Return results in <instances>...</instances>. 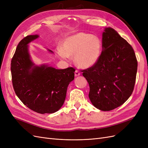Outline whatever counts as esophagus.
Masks as SVG:
<instances>
[{"instance_id": "obj_1", "label": "esophagus", "mask_w": 148, "mask_h": 148, "mask_svg": "<svg viewBox=\"0 0 148 148\" xmlns=\"http://www.w3.org/2000/svg\"><path fill=\"white\" fill-rule=\"evenodd\" d=\"M79 75H80V73L78 71L76 70L75 72V77H78V76H79Z\"/></svg>"}]
</instances>
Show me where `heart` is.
<instances>
[{"mask_svg":"<svg viewBox=\"0 0 148 148\" xmlns=\"http://www.w3.org/2000/svg\"><path fill=\"white\" fill-rule=\"evenodd\" d=\"M102 44L99 38L84 33H77L64 39L61 47L57 49L60 59L67 60L74 56L75 64L79 68L89 69L99 60Z\"/></svg>","mask_w":148,"mask_h":148,"instance_id":"heart-1","label":"heart"}]
</instances>
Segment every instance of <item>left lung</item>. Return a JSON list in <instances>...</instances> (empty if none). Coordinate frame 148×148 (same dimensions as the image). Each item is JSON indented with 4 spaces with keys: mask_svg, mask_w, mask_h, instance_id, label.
I'll list each match as a JSON object with an SVG mask.
<instances>
[{
    "mask_svg": "<svg viewBox=\"0 0 148 148\" xmlns=\"http://www.w3.org/2000/svg\"><path fill=\"white\" fill-rule=\"evenodd\" d=\"M102 47L97 63L83 70V75L89 85L92 105L109 111L122 105L132 95L138 62L132 47L110 27L102 32Z\"/></svg>",
    "mask_w": 148,
    "mask_h": 148,
    "instance_id": "8db88e82",
    "label": "left lung"
}]
</instances>
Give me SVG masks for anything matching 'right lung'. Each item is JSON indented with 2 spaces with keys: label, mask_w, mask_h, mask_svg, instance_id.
Returning <instances> with one entry per match:
<instances>
[{
  "label": "right lung",
  "mask_w": 148,
  "mask_h": 148,
  "mask_svg": "<svg viewBox=\"0 0 148 148\" xmlns=\"http://www.w3.org/2000/svg\"><path fill=\"white\" fill-rule=\"evenodd\" d=\"M39 37L27 36L18 44L11 62L12 83L16 96L29 109L42 114H52L63 106L75 70L71 67L56 69L48 64H34L29 44Z\"/></svg>",
  "instance_id": "obj_1"
}]
</instances>
